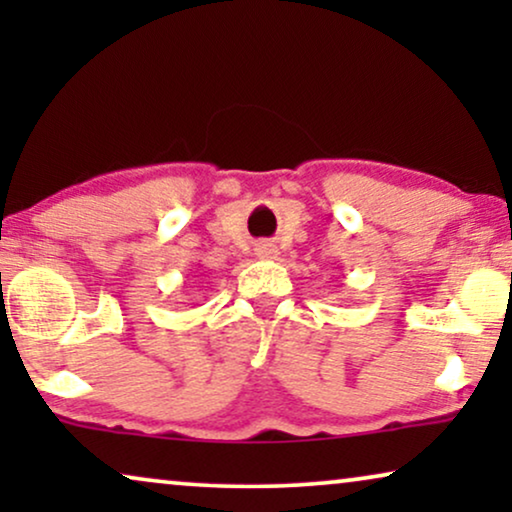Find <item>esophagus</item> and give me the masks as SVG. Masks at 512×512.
Listing matches in <instances>:
<instances>
[{"mask_svg": "<svg viewBox=\"0 0 512 512\" xmlns=\"http://www.w3.org/2000/svg\"><path fill=\"white\" fill-rule=\"evenodd\" d=\"M277 254H279V249H277V244H272V242H261V244H256V256L258 258H277Z\"/></svg>", "mask_w": 512, "mask_h": 512, "instance_id": "esophagus-1", "label": "esophagus"}]
</instances>
